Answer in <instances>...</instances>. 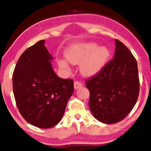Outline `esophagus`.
Wrapping results in <instances>:
<instances>
[{"label": "esophagus", "instance_id": "1", "mask_svg": "<svg viewBox=\"0 0 151 151\" xmlns=\"http://www.w3.org/2000/svg\"><path fill=\"white\" fill-rule=\"evenodd\" d=\"M82 86H83L82 83H81L79 81H75V82H74V88H75V89H78V88H81Z\"/></svg>", "mask_w": 151, "mask_h": 151}]
</instances>
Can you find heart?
<instances>
[{
	"label": "heart",
	"instance_id": "obj_1",
	"mask_svg": "<svg viewBox=\"0 0 151 151\" xmlns=\"http://www.w3.org/2000/svg\"><path fill=\"white\" fill-rule=\"evenodd\" d=\"M68 60L72 64L81 63L80 70L83 75L91 76L103 68L107 62L109 52L105 47H98L93 42L83 44L68 50L65 53ZM58 65L63 69H68V63L64 60L58 61Z\"/></svg>",
	"mask_w": 151,
	"mask_h": 151
}]
</instances>
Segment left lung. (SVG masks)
Listing matches in <instances>:
<instances>
[{"label":"left lung","instance_id":"left-lung-1","mask_svg":"<svg viewBox=\"0 0 151 151\" xmlns=\"http://www.w3.org/2000/svg\"><path fill=\"white\" fill-rule=\"evenodd\" d=\"M114 59L96 75L88 79V106L94 117L105 124L119 122L135 105L139 91L137 63L129 49L115 40Z\"/></svg>","mask_w":151,"mask_h":151}]
</instances>
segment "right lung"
<instances>
[{
    "instance_id": "right-lung-1",
    "label": "right lung",
    "mask_w": 151,
    "mask_h": 151,
    "mask_svg": "<svg viewBox=\"0 0 151 151\" xmlns=\"http://www.w3.org/2000/svg\"><path fill=\"white\" fill-rule=\"evenodd\" d=\"M53 58L40 40L22 53L13 73L17 107L26 121L40 128H50L62 119L73 93V81L58 77L50 61Z\"/></svg>"
}]
</instances>
